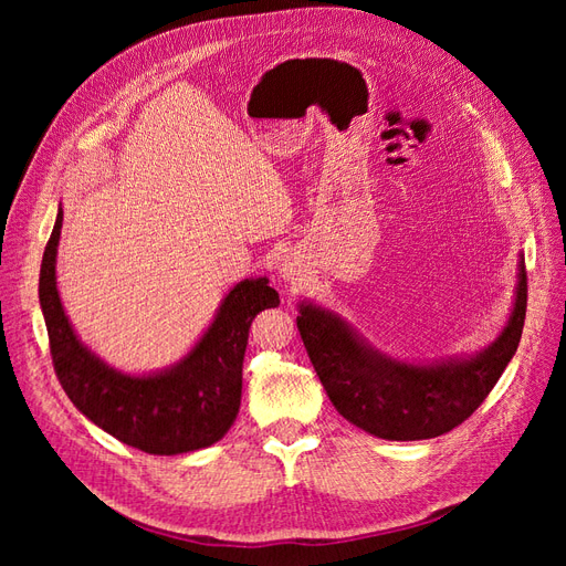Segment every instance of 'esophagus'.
<instances>
[{
	"instance_id": "34e87169",
	"label": "esophagus",
	"mask_w": 566,
	"mask_h": 566,
	"mask_svg": "<svg viewBox=\"0 0 566 566\" xmlns=\"http://www.w3.org/2000/svg\"><path fill=\"white\" fill-rule=\"evenodd\" d=\"M279 273L290 287H300L304 281V269L295 254H283V260L279 264Z\"/></svg>"
}]
</instances>
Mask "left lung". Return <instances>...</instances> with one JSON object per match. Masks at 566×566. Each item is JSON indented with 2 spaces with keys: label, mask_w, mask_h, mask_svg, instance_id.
<instances>
[{
  "label": "left lung",
  "mask_w": 566,
  "mask_h": 566,
  "mask_svg": "<svg viewBox=\"0 0 566 566\" xmlns=\"http://www.w3.org/2000/svg\"><path fill=\"white\" fill-rule=\"evenodd\" d=\"M524 316L522 260L507 325L474 356L427 366L397 361L366 345L347 321L312 302L300 304L297 328L318 380L342 418L373 437L416 441L451 432L482 406L517 352Z\"/></svg>",
  "instance_id": "left-lung-1"
}]
</instances>
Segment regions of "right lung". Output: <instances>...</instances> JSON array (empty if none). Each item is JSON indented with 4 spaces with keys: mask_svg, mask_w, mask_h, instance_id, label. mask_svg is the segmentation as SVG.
I'll return each mask as SVG.
<instances>
[{
    "mask_svg": "<svg viewBox=\"0 0 566 566\" xmlns=\"http://www.w3.org/2000/svg\"><path fill=\"white\" fill-rule=\"evenodd\" d=\"M61 224L63 210L42 256L40 306L51 361L67 399L111 437L153 455L212 447L229 432L241 408L250 325L256 314L281 304L276 290L269 279L241 281L179 364L153 375H125L82 345L63 312L56 290Z\"/></svg>",
    "mask_w": 566,
    "mask_h": 566,
    "instance_id": "right-lung-1",
    "label": "right lung"
}]
</instances>
